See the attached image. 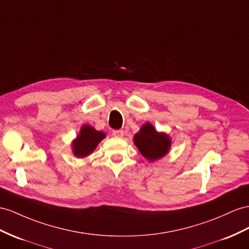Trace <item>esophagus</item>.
Wrapping results in <instances>:
<instances>
[{
  "label": "esophagus",
  "mask_w": 249,
  "mask_h": 249,
  "mask_svg": "<svg viewBox=\"0 0 249 249\" xmlns=\"http://www.w3.org/2000/svg\"><path fill=\"white\" fill-rule=\"evenodd\" d=\"M112 135L116 138H122L124 136V131L123 130H113Z\"/></svg>",
  "instance_id": "obj_1"
}]
</instances>
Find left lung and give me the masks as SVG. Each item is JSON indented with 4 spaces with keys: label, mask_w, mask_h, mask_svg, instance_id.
<instances>
[{
    "label": "left lung",
    "mask_w": 249,
    "mask_h": 249,
    "mask_svg": "<svg viewBox=\"0 0 249 249\" xmlns=\"http://www.w3.org/2000/svg\"><path fill=\"white\" fill-rule=\"evenodd\" d=\"M133 143L140 154L152 163L168 154L171 147V138L166 132L158 131L154 125L147 122L133 136Z\"/></svg>",
    "instance_id": "left-lung-1"
}]
</instances>
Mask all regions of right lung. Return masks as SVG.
<instances>
[{
  "mask_svg": "<svg viewBox=\"0 0 249 249\" xmlns=\"http://www.w3.org/2000/svg\"><path fill=\"white\" fill-rule=\"evenodd\" d=\"M106 138L104 131H100L94 127L84 124L79 131V135L71 142V150L75 158L83 159L90 156L102 140Z\"/></svg>",
  "mask_w": 249,
  "mask_h": 249,
  "instance_id": "obj_1",
  "label": "right lung"
}]
</instances>
